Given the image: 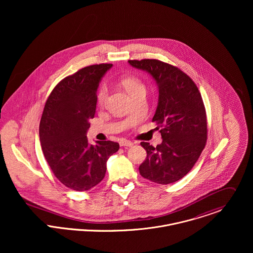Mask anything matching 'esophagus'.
<instances>
[{
  "mask_svg": "<svg viewBox=\"0 0 253 253\" xmlns=\"http://www.w3.org/2000/svg\"><path fill=\"white\" fill-rule=\"evenodd\" d=\"M120 145H121L122 147H131V146H133V142H131V141H129V140L123 139V140L120 141Z\"/></svg>",
  "mask_w": 253,
  "mask_h": 253,
  "instance_id": "obj_1",
  "label": "esophagus"
}]
</instances>
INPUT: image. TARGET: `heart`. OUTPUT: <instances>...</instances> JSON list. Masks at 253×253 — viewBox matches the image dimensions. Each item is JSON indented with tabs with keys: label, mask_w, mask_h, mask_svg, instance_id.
Here are the masks:
<instances>
[{
	"label": "heart",
	"mask_w": 253,
	"mask_h": 253,
	"mask_svg": "<svg viewBox=\"0 0 253 253\" xmlns=\"http://www.w3.org/2000/svg\"><path fill=\"white\" fill-rule=\"evenodd\" d=\"M122 84L132 97L138 94L139 92H142V91L146 92V87L143 83L136 78H126L122 81ZM107 99H108V89L105 85H102L99 88L98 94H97V102L99 106H104L107 102Z\"/></svg>",
	"instance_id": "1"
}]
</instances>
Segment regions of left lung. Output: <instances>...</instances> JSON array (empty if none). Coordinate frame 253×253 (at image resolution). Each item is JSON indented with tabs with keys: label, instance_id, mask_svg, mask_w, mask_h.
I'll return each instance as SVG.
<instances>
[{
	"label": "left lung",
	"instance_id": "left-lung-1",
	"mask_svg": "<svg viewBox=\"0 0 253 253\" xmlns=\"http://www.w3.org/2000/svg\"><path fill=\"white\" fill-rule=\"evenodd\" d=\"M149 73L159 87V103L152 122L163 142L154 147L141 142L147 152L139 167L142 177L158 184L183 178L195 166L208 139V121L202 95L194 81L179 68L157 59L128 60Z\"/></svg>",
	"mask_w": 253,
	"mask_h": 253
}]
</instances>
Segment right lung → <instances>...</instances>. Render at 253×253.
<instances>
[{
    "instance_id": "add662e5",
    "label": "right lung",
    "mask_w": 253,
    "mask_h": 253,
    "mask_svg": "<svg viewBox=\"0 0 253 253\" xmlns=\"http://www.w3.org/2000/svg\"><path fill=\"white\" fill-rule=\"evenodd\" d=\"M112 67L102 63L84 67L61 80L46 99L39 135L43 156L55 177L66 187L86 191L104 178L106 163L120 145L88 143L89 119L95 114L96 90Z\"/></svg>"
}]
</instances>
